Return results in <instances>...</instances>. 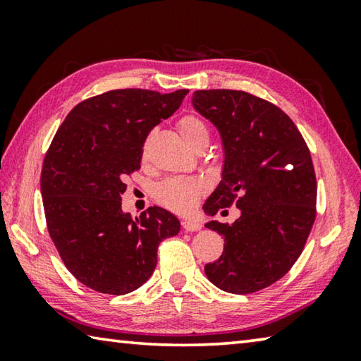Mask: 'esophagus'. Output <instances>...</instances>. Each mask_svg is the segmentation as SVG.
<instances>
[{"mask_svg":"<svg viewBox=\"0 0 361 361\" xmlns=\"http://www.w3.org/2000/svg\"><path fill=\"white\" fill-rule=\"evenodd\" d=\"M183 229L188 231V232H195V231H200L202 229V224L199 221H195V219H183Z\"/></svg>","mask_w":361,"mask_h":361,"instance_id":"1","label":"esophagus"}]
</instances>
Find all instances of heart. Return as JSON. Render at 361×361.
<instances>
[{"label":"heart","instance_id":"b5f03b06","mask_svg":"<svg viewBox=\"0 0 361 361\" xmlns=\"http://www.w3.org/2000/svg\"><path fill=\"white\" fill-rule=\"evenodd\" d=\"M178 132L183 140L194 148L202 140H209V127L197 116L188 114L178 121ZM204 191V183L197 178H169L156 188V199L175 212H188L197 202Z\"/></svg>","mask_w":361,"mask_h":361}]
</instances>
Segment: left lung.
Here are the masks:
<instances>
[{
  "label": "left lung",
  "mask_w": 361,
  "mask_h": 361,
  "mask_svg": "<svg viewBox=\"0 0 361 361\" xmlns=\"http://www.w3.org/2000/svg\"><path fill=\"white\" fill-rule=\"evenodd\" d=\"M192 106L216 127L224 161L221 181L204 212L235 204L232 224L209 221L224 252L205 264L219 290L247 295L282 279L301 255L315 221L317 180L304 138L279 106L243 90H195Z\"/></svg>",
  "instance_id": "left-lung-1"
}]
</instances>
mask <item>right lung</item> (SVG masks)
Segmentation results:
<instances>
[{"label": "right lung", "mask_w": 361, "mask_h": 361, "mask_svg": "<svg viewBox=\"0 0 361 361\" xmlns=\"http://www.w3.org/2000/svg\"><path fill=\"white\" fill-rule=\"evenodd\" d=\"M188 89L159 94L109 90L79 103L54 137L41 172L49 235L79 282L106 295H126L154 272L157 247L180 232L173 213L149 207L122 212L124 178L140 169L154 127L180 108Z\"/></svg>", "instance_id": "add662e5"}]
</instances>
